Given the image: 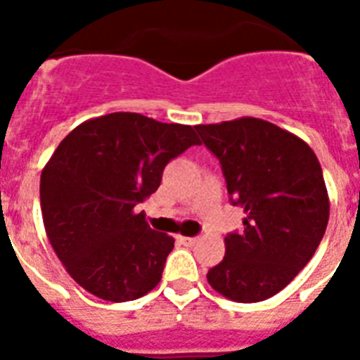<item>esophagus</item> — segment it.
I'll list each match as a JSON object with an SVG mask.
<instances>
[{
    "label": "esophagus",
    "instance_id": "obj_1",
    "mask_svg": "<svg viewBox=\"0 0 360 360\" xmlns=\"http://www.w3.org/2000/svg\"><path fill=\"white\" fill-rule=\"evenodd\" d=\"M177 240H179L181 245L194 246L198 243V237H183V236H179V237H177Z\"/></svg>",
    "mask_w": 360,
    "mask_h": 360
}]
</instances>
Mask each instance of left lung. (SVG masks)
I'll list each match as a JSON object with an SVG mask.
<instances>
[{
	"label": "left lung",
	"instance_id": "1",
	"mask_svg": "<svg viewBox=\"0 0 360 360\" xmlns=\"http://www.w3.org/2000/svg\"><path fill=\"white\" fill-rule=\"evenodd\" d=\"M220 160L243 231L228 233L224 259L209 269L214 291L259 302L282 291L312 259L329 222V194L307 141L257 117L196 124Z\"/></svg>",
	"mask_w": 360,
	"mask_h": 360
}]
</instances>
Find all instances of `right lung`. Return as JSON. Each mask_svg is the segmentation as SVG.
Instances as JSON below:
<instances>
[{
	"instance_id": "obj_1",
	"label": "right lung",
	"mask_w": 360,
	"mask_h": 360,
	"mask_svg": "<svg viewBox=\"0 0 360 360\" xmlns=\"http://www.w3.org/2000/svg\"><path fill=\"white\" fill-rule=\"evenodd\" d=\"M191 146H200L191 124L115 112L78 124L53 151L41 174L44 230L67 273L91 295L134 301L160 282L175 240L151 230L134 207Z\"/></svg>"
}]
</instances>
